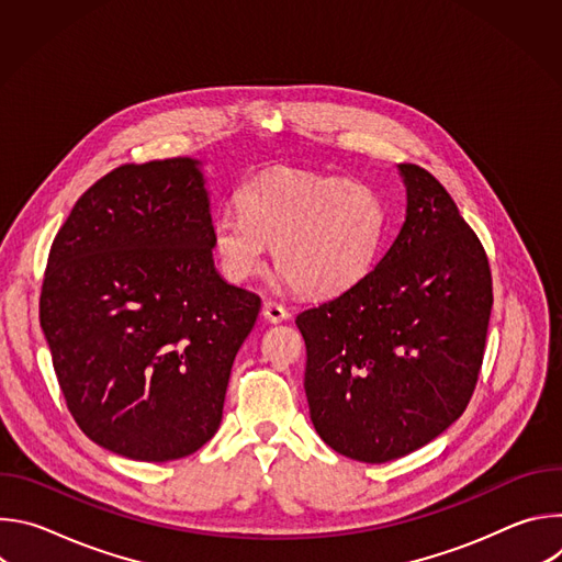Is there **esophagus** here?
<instances>
[{"instance_id": "1", "label": "esophagus", "mask_w": 562, "mask_h": 562, "mask_svg": "<svg viewBox=\"0 0 562 562\" xmlns=\"http://www.w3.org/2000/svg\"><path fill=\"white\" fill-rule=\"evenodd\" d=\"M262 315H265L267 323L278 325V323H284V319H289V315H291V313H289L280 302L267 300V302L262 304Z\"/></svg>"}]
</instances>
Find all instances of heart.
I'll list each match as a JSON object with an SVG mask.
<instances>
[{
  "label": "heart",
  "mask_w": 562,
  "mask_h": 562,
  "mask_svg": "<svg viewBox=\"0 0 562 562\" xmlns=\"http://www.w3.org/2000/svg\"><path fill=\"white\" fill-rule=\"evenodd\" d=\"M239 211L211 222L222 273L247 282L267 262L269 245L280 276L302 295L331 297L356 286L380 249V195L356 180L278 169L237 191Z\"/></svg>",
  "instance_id": "b5f03b06"
}]
</instances>
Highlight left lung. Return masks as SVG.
Segmentation results:
<instances>
[{"label":"left lung","mask_w":562,"mask_h":562,"mask_svg":"<svg viewBox=\"0 0 562 562\" xmlns=\"http://www.w3.org/2000/svg\"><path fill=\"white\" fill-rule=\"evenodd\" d=\"M397 171L407 215L389 251L356 286L295 317L315 431L371 464L425 447L462 416L494 304L487 254L451 195L416 165Z\"/></svg>","instance_id":"obj_1"}]
</instances>
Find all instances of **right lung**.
I'll list each match as a JSON object with an SVG mask.
<instances>
[{
	"mask_svg": "<svg viewBox=\"0 0 562 562\" xmlns=\"http://www.w3.org/2000/svg\"><path fill=\"white\" fill-rule=\"evenodd\" d=\"M200 159L124 165L57 231L40 297L66 407L131 460L198 451L222 423L235 353L260 295L215 271Z\"/></svg>",
	"mask_w": 562,
	"mask_h": 562,
	"instance_id": "1",
	"label": "right lung"
}]
</instances>
